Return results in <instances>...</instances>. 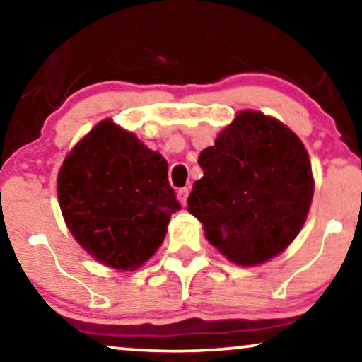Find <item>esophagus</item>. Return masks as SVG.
<instances>
[{
  "label": "esophagus",
  "mask_w": 362,
  "mask_h": 362,
  "mask_svg": "<svg viewBox=\"0 0 362 362\" xmlns=\"http://www.w3.org/2000/svg\"><path fill=\"white\" fill-rule=\"evenodd\" d=\"M187 196H189V189H187V187H182V189L177 191V197H180V201H181L182 206H186Z\"/></svg>",
  "instance_id": "1"
}]
</instances>
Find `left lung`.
Returning a JSON list of instances; mask_svg holds the SVG:
<instances>
[{
  "label": "left lung",
  "mask_w": 362,
  "mask_h": 362,
  "mask_svg": "<svg viewBox=\"0 0 362 362\" xmlns=\"http://www.w3.org/2000/svg\"><path fill=\"white\" fill-rule=\"evenodd\" d=\"M197 163L204 176L192 185L187 211L232 264H265L303 229L315 177L303 141L285 123L237 112Z\"/></svg>",
  "instance_id": "1"
}]
</instances>
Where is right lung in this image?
Returning <instances> with one entry per match:
<instances>
[{"instance_id": "1", "label": "right lung", "mask_w": 362, "mask_h": 362, "mask_svg": "<svg viewBox=\"0 0 362 362\" xmlns=\"http://www.w3.org/2000/svg\"><path fill=\"white\" fill-rule=\"evenodd\" d=\"M67 229L98 264L133 272L151 259L180 211L168 163L112 118L67 153L57 173Z\"/></svg>"}]
</instances>
